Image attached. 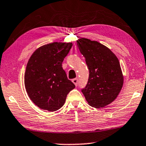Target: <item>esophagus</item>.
<instances>
[{
	"label": "esophagus",
	"mask_w": 146,
	"mask_h": 146,
	"mask_svg": "<svg viewBox=\"0 0 146 146\" xmlns=\"http://www.w3.org/2000/svg\"><path fill=\"white\" fill-rule=\"evenodd\" d=\"M72 81H73V83H74V84L75 85V86H77V85H78V82H79V81H78V79H77V78L73 79V80H72Z\"/></svg>",
	"instance_id": "1"
}]
</instances>
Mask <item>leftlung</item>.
Listing matches in <instances>:
<instances>
[{"mask_svg":"<svg viewBox=\"0 0 146 146\" xmlns=\"http://www.w3.org/2000/svg\"><path fill=\"white\" fill-rule=\"evenodd\" d=\"M77 44L89 71L88 81L81 91L91 106L104 108L115 100L123 86L119 60L110 48L96 40L81 38Z\"/></svg>","mask_w":146,"mask_h":146,"instance_id":"left-lung-1","label":"left lung"}]
</instances>
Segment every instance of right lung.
Here are the masks:
<instances>
[{"instance_id": "1", "label": "right lung", "mask_w": 146, "mask_h": 146, "mask_svg": "<svg viewBox=\"0 0 146 146\" xmlns=\"http://www.w3.org/2000/svg\"><path fill=\"white\" fill-rule=\"evenodd\" d=\"M72 45V42H60L45 44L38 48L29 60L25 86L31 101L42 110H58L75 87L62 67Z\"/></svg>"}]
</instances>
